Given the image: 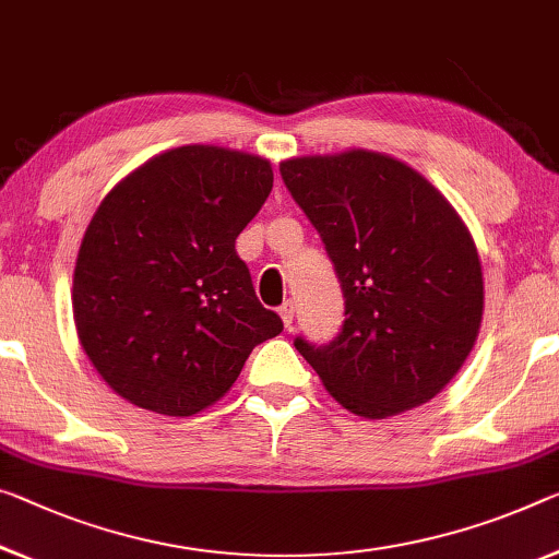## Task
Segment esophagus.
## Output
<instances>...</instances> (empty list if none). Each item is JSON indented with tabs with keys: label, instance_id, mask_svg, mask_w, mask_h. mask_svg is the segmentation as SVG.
Here are the masks:
<instances>
[{
	"label": "esophagus",
	"instance_id": "1",
	"mask_svg": "<svg viewBox=\"0 0 559 559\" xmlns=\"http://www.w3.org/2000/svg\"><path fill=\"white\" fill-rule=\"evenodd\" d=\"M280 317L282 322H285V328L289 330L292 322H295V302H292V299H287V302L280 307Z\"/></svg>",
	"mask_w": 559,
	"mask_h": 559
}]
</instances>
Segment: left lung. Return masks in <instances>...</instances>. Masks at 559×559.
I'll return each mask as SVG.
<instances>
[{
	"label": "left lung",
	"instance_id": "obj_1",
	"mask_svg": "<svg viewBox=\"0 0 559 559\" xmlns=\"http://www.w3.org/2000/svg\"><path fill=\"white\" fill-rule=\"evenodd\" d=\"M320 231L345 292L330 345L297 337L328 392L352 415L384 419L440 394L483 324V264L469 229L407 162L372 150L280 165Z\"/></svg>",
	"mask_w": 559,
	"mask_h": 559
}]
</instances>
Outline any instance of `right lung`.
Listing matches in <instances>:
<instances>
[{"instance_id":"right-lung-1","label":"right lung","mask_w":559,"mask_h":559,"mask_svg":"<svg viewBox=\"0 0 559 559\" xmlns=\"http://www.w3.org/2000/svg\"><path fill=\"white\" fill-rule=\"evenodd\" d=\"M272 179L257 154L185 144L99 202L76 254L72 312L84 355L119 397L157 415H197L282 332L235 250Z\"/></svg>"}]
</instances>
